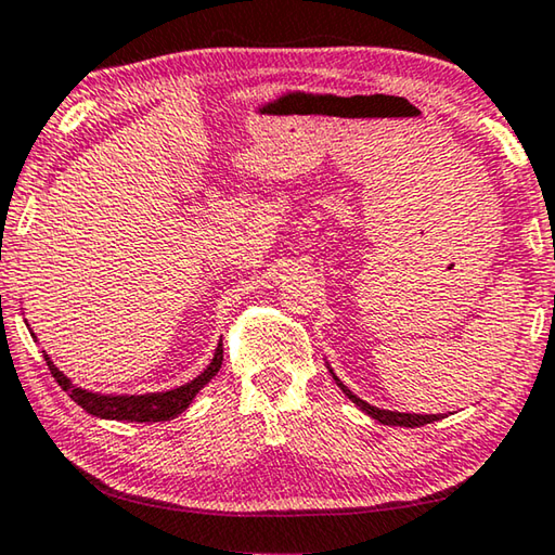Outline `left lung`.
<instances>
[{"mask_svg":"<svg viewBox=\"0 0 555 555\" xmlns=\"http://www.w3.org/2000/svg\"><path fill=\"white\" fill-rule=\"evenodd\" d=\"M325 364H327V360H325ZM327 372H331V377L335 379V384L337 387L343 389V393L347 399H350L354 406H360V411H364L367 413L370 418H374V421H379V424H384V426H401V428H418V426H426V424H434V421H440V418H446V413H403V411H389V409H379V406H372L370 401H364V399H360L357 397L354 391H350L345 387V384L340 382V377H337V374L333 372V367L331 364H327Z\"/></svg>","mask_w":555,"mask_h":555,"instance_id":"left-lung-1","label":"left lung"}]
</instances>
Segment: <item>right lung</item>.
Listing matches in <instances>:
<instances>
[{"mask_svg": "<svg viewBox=\"0 0 555 555\" xmlns=\"http://www.w3.org/2000/svg\"><path fill=\"white\" fill-rule=\"evenodd\" d=\"M26 323V321H24ZM31 331V327H29ZM34 343L36 335L31 333ZM43 360L49 364L55 382L61 384L63 391H68V397L86 409L90 416L107 418V421H134V424H152V421H171L191 406L195 393H198L205 384H208L215 374L222 367V340L215 347V354L208 367H205L198 377L181 384V387L166 389V391H146V393H102L92 389H82L78 384H73L70 377L55 367L53 360L43 350Z\"/></svg>", "mask_w": 555, "mask_h": 555, "instance_id": "right-lung-1", "label": "right lung"}]
</instances>
